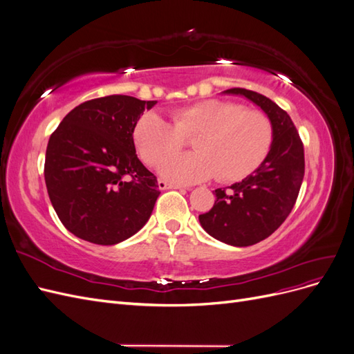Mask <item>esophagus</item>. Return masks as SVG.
I'll use <instances>...</instances> for the list:
<instances>
[{
  "label": "esophagus",
  "mask_w": 354,
  "mask_h": 354,
  "mask_svg": "<svg viewBox=\"0 0 354 354\" xmlns=\"http://www.w3.org/2000/svg\"><path fill=\"white\" fill-rule=\"evenodd\" d=\"M158 186H159L160 190H167V189H180V190H183V189H186V187L178 186V185H171V183H168V181H165V180H159L158 181Z\"/></svg>",
  "instance_id": "1"
}]
</instances>
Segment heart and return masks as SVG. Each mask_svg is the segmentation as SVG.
<instances>
[{"label": "heart", "instance_id": "1", "mask_svg": "<svg viewBox=\"0 0 354 354\" xmlns=\"http://www.w3.org/2000/svg\"><path fill=\"white\" fill-rule=\"evenodd\" d=\"M171 120L145 112L136 121L133 140L143 162L156 167L192 138L195 153L171 157L160 167V174L176 183L212 176L223 183L239 181L263 164L273 143L269 115L234 102H198L174 111Z\"/></svg>", "mask_w": 354, "mask_h": 354}]
</instances>
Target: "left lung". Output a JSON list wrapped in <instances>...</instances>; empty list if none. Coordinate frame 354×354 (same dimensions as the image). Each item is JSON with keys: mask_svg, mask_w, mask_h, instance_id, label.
<instances>
[{"mask_svg": "<svg viewBox=\"0 0 354 354\" xmlns=\"http://www.w3.org/2000/svg\"><path fill=\"white\" fill-rule=\"evenodd\" d=\"M241 94L269 115L273 143L263 164L252 174L229 187L216 189L214 207L201 214V226L224 243L250 246L269 238L292 211L304 177V146L283 109L266 95L245 88Z\"/></svg>", "mask_w": 354, "mask_h": 354, "instance_id": "8db88e82", "label": "left lung"}]
</instances>
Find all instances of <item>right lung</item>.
Returning <instances> with one entry per match:
<instances>
[{
	"label": "right lung",
	"mask_w": 354,
	"mask_h": 354,
	"mask_svg": "<svg viewBox=\"0 0 354 354\" xmlns=\"http://www.w3.org/2000/svg\"><path fill=\"white\" fill-rule=\"evenodd\" d=\"M155 103L122 94L84 102L50 136L47 192L62 224L75 236L115 245L151 217L160 192L156 176L136 155L133 130Z\"/></svg>",
	"instance_id": "right-lung-1"
}]
</instances>
